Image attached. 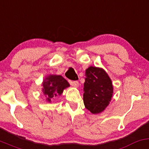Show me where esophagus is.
I'll return each mask as SVG.
<instances>
[{
	"label": "esophagus",
	"mask_w": 149,
	"mask_h": 149,
	"mask_svg": "<svg viewBox=\"0 0 149 149\" xmlns=\"http://www.w3.org/2000/svg\"><path fill=\"white\" fill-rule=\"evenodd\" d=\"M70 84L74 87H79V82H78V81H70Z\"/></svg>",
	"instance_id": "1"
}]
</instances>
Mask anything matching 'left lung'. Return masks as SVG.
Instances as JSON below:
<instances>
[{"mask_svg":"<svg viewBox=\"0 0 149 149\" xmlns=\"http://www.w3.org/2000/svg\"><path fill=\"white\" fill-rule=\"evenodd\" d=\"M83 101L92 113L102 112L108 106L113 94L109 77L103 69L89 67L86 70Z\"/></svg>","mask_w":149,"mask_h":149,"instance_id":"left-lung-1","label":"left lung"}]
</instances>
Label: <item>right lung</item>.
Wrapping results in <instances>:
<instances>
[{
    "instance_id": "obj_1",
    "label": "right lung",
    "mask_w": 149,
    "mask_h": 149,
    "mask_svg": "<svg viewBox=\"0 0 149 149\" xmlns=\"http://www.w3.org/2000/svg\"><path fill=\"white\" fill-rule=\"evenodd\" d=\"M42 92L46 95V100L51 102L54 97L62 94L65 88L68 87V81L60 75H50L43 81Z\"/></svg>"
}]
</instances>
